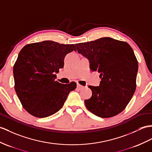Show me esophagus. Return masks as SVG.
Segmentation results:
<instances>
[{
	"label": "esophagus",
	"mask_w": 152,
	"mask_h": 152,
	"mask_svg": "<svg viewBox=\"0 0 152 152\" xmlns=\"http://www.w3.org/2000/svg\"><path fill=\"white\" fill-rule=\"evenodd\" d=\"M77 88H78L79 90H82V89H83V88H84V86H82V85H80V84L77 83Z\"/></svg>",
	"instance_id": "34e87169"
}]
</instances>
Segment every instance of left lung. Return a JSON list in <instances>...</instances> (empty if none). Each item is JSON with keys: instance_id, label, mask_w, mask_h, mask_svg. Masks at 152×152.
<instances>
[{"instance_id": "8db88e82", "label": "left lung", "mask_w": 152, "mask_h": 152, "mask_svg": "<svg viewBox=\"0 0 152 152\" xmlns=\"http://www.w3.org/2000/svg\"><path fill=\"white\" fill-rule=\"evenodd\" d=\"M75 46L79 53L90 61L91 71H97L101 78L99 86H88L92 96L84 101L87 109L102 118L123 112L136 89L138 62L132 47L110 37L78 43Z\"/></svg>"}]
</instances>
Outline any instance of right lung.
Masks as SVG:
<instances>
[{
  "mask_svg": "<svg viewBox=\"0 0 152 152\" xmlns=\"http://www.w3.org/2000/svg\"><path fill=\"white\" fill-rule=\"evenodd\" d=\"M76 51L74 44L45 40L26 45L13 66L15 90L23 108L31 115L44 118L57 112L77 84L55 79L64 67V57Z\"/></svg>",
  "mask_w": 152,
  "mask_h": 152,
  "instance_id": "1",
  "label": "right lung"
}]
</instances>
